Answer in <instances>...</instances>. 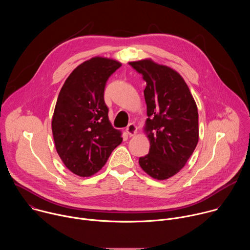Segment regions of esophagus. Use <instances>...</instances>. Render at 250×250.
Here are the masks:
<instances>
[{
    "mask_svg": "<svg viewBox=\"0 0 250 250\" xmlns=\"http://www.w3.org/2000/svg\"><path fill=\"white\" fill-rule=\"evenodd\" d=\"M136 130H137L136 125H135L134 124H132V123H131V124H128V125H127L126 128H125V131H126V133H127L128 136H133V135H135Z\"/></svg>",
    "mask_w": 250,
    "mask_h": 250,
    "instance_id": "esophagus-1",
    "label": "esophagus"
}]
</instances>
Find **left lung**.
Instances as JSON below:
<instances>
[{"label": "left lung", "mask_w": 250, "mask_h": 250, "mask_svg": "<svg viewBox=\"0 0 250 250\" xmlns=\"http://www.w3.org/2000/svg\"><path fill=\"white\" fill-rule=\"evenodd\" d=\"M146 82V132L150 141L147 155L139 157L145 172L165 180L179 172L199 140L197 104L184 79L173 69L146 59L129 62Z\"/></svg>", "instance_id": "obj_1"}]
</instances>
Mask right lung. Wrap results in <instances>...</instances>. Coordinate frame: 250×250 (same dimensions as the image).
I'll use <instances>...</instances> for the list:
<instances>
[{
  "label": "right lung",
  "instance_id": "add662e5",
  "mask_svg": "<svg viewBox=\"0 0 250 250\" xmlns=\"http://www.w3.org/2000/svg\"><path fill=\"white\" fill-rule=\"evenodd\" d=\"M121 66L113 59L91 58L74 69L58 95L51 125L54 144L65 166L78 176L101 170L123 141L104 99L106 81Z\"/></svg>",
  "mask_w": 250,
  "mask_h": 250
}]
</instances>
